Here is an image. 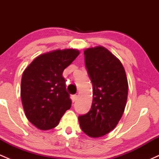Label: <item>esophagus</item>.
Listing matches in <instances>:
<instances>
[{
    "mask_svg": "<svg viewBox=\"0 0 159 159\" xmlns=\"http://www.w3.org/2000/svg\"><path fill=\"white\" fill-rule=\"evenodd\" d=\"M71 98H72V101L74 102H75L76 99L78 98V96H77V95H73V96H72Z\"/></svg>",
    "mask_w": 159,
    "mask_h": 159,
    "instance_id": "1",
    "label": "esophagus"
}]
</instances>
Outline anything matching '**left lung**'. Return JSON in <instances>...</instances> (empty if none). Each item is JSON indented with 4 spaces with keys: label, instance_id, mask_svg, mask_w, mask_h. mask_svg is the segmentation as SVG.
I'll return each mask as SVG.
<instances>
[{
    "label": "left lung",
    "instance_id": "left-lung-1",
    "mask_svg": "<svg viewBox=\"0 0 159 159\" xmlns=\"http://www.w3.org/2000/svg\"><path fill=\"white\" fill-rule=\"evenodd\" d=\"M84 54L93 92L90 111L78 116V120L86 134L98 138L112 131L121 119L129 85L123 64L107 48H90Z\"/></svg>",
    "mask_w": 159,
    "mask_h": 159
}]
</instances>
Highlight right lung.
I'll use <instances>...</instances> for the list:
<instances>
[{"label": "right lung", "mask_w": 159, "mask_h": 159, "mask_svg": "<svg viewBox=\"0 0 159 159\" xmlns=\"http://www.w3.org/2000/svg\"><path fill=\"white\" fill-rule=\"evenodd\" d=\"M76 49L55 50L33 61L24 71L21 102L27 120L41 130L56 127L72 105L63 70L79 55Z\"/></svg>", "instance_id": "add662e5"}]
</instances>
